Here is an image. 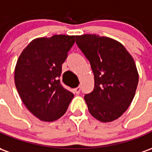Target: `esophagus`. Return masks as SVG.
I'll use <instances>...</instances> for the list:
<instances>
[{
    "label": "esophagus",
    "instance_id": "34e87169",
    "mask_svg": "<svg viewBox=\"0 0 152 152\" xmlns=\"http://www.w3.org/2000/svg\"><path fill=\"white\" fill-rule=\"evenodd\" d=\"M80 89H81L80 86H78V87H76V89H74V90H75V93H76V94H79L80 92Z\"/></svg>",
    "mask_w": 152,
    "mask_h": 152
}]
</instances>
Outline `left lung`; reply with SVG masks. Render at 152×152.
<instances>
[{"label": "left lung", "mask_w": 152, "mask_h": 152, "mask_svg": "<svg viewBox=\"0 0 152 152\" xmlns=\"http://www.w3.org/2000/svg\"><path fill=\"white\" fill-rule=\"evenodd\" d=\"M76 40L94 76V88L84 97L89 113L102 122L115 121L127 110L136 92L138 74L134 58L111 38L86 34Z\"/></svg>", "instance_id": "left-lung-1"}]
</instances>
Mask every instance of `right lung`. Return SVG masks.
I'll return each mask as SVG.
<instances>
[{
	"label": "right lung",
	"instance_id": "1",
	"mask_svg": "<svg viewBox=\"0 0 152 152\" xmlns=\"http://www.w3.org/2000/svg\"><path fill=\"white\" fill-rule=\"evenodd\" d=\"M75 36L54 35L35 39L17 61L15 82L23 104L35 116L53 121L65 114L73 94L60 83L62 65Z\"/></svg>",
	"mask_w": 152,
	"mask_h": 152
}]
</instances>
